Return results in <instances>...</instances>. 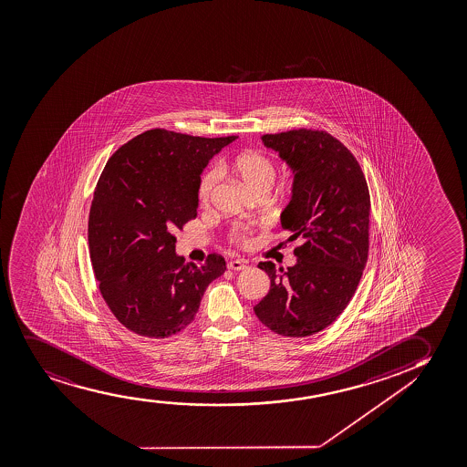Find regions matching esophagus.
<instances>
[{
	"label": "esophagus",
	"instance_id": "1",
	"mask_svg": "<svg viewBox=\"0 0 467 467\" xmlns=\"http://www.w3.org/2000/svg\"><path fill=\"white\" fill-rule=\"evenodd\" d=\"M245 267H247V265L244 261H239V259H234V261L228 263V269L230 271H244Z\"/></svg>",
	"mask_w": 467,
	"mask_h": 467
}]
</instances>
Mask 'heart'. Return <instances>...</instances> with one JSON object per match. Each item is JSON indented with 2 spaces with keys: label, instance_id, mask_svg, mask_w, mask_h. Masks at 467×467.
Returning <instances> with one entry per match:
<instances>
[{
  "label": "heart",
  "instance_id": "heart-1",
  "mask_svg": "<svg viewBox=\"0 0 467 467\" xmlns=\"http://www.w3.org/2000/svg\"><path fill=\"white\" fill-rule=\"evenodd\" d=\"M222 168L234 174L242 184L254 193L259 191H269L274 184V179H275V165L272 163L271 159L261 152H254V150H245V152L237 154L233 161L222 163ZM217 178H219L217 170H209L202 174L200 185H198L200 202H208L209 196L213 193V185L217 182ZM237 237L244 239L242 234Z\"/></svg>",
  "mask_w": 467,
  "mask_h": 467
}]
</instances>
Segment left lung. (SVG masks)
<instances>
[{"mask_svg": "<svg viewBox=\"0 0 467 467\" xmlns=\"http://www.w3.org/2000/svg\"><path fill=\"white\" fill-rule=\"evenodd\" d=\"M293 171L291 198L280 213L289 241L299 237L296 265L258 267L271 289L254 306L265 327L283 337H308L340 317L368 259L369 192L351 150L324 130L261 137Z\"/></svg>", "mask_w": 467, "mask_h": 467, "instance_id": "left-lung-1", "label": "left lung"}]
</instances>
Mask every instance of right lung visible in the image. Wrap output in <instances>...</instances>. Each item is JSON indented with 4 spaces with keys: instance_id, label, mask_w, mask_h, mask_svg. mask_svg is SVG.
I'll return each mask as SVG.
<instances>
[{
    "instance_id": "right-lung-1",
    "label": "right lung",
    "mask_w": 467,
    "mask_h": 467,
    "mask_svg": "<svg viewBox=\"0 0 467 467\" xmlns=\"http://www.w3.org/2000/svg\"><path fill=\"white\" fill-rule=\"evenodd\" d=\"M237 137L202 139L148 130L109 157L92 198L88 244L99 289L124 327L167 338L195 319L202 294L226 271L176 254L174 231L195 219L209 161Z\"/></svg>"
}]
</instances>
